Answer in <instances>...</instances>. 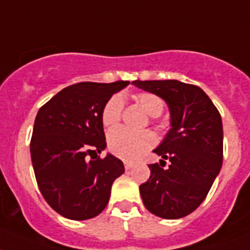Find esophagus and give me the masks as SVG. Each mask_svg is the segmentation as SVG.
I'll return each mask as SVG.
<instances>
[{
    "instance_id": "34e87169",
    "label": "esophagus",
    "mask_w": 250,
    "mask_h": 250,
    "mask_svg": "<svg viewBox=\"0 0 250 250\" xmlns=\"http://www.w3.org/2000/svg\"><path fill=\"white\" fill-rule=\"evenodd\" d=\"M124 166H125L126 170H130V168H133L134 167V164L133 162H130V161H125V162H124Z\"/></svg>"
}]
</instances>
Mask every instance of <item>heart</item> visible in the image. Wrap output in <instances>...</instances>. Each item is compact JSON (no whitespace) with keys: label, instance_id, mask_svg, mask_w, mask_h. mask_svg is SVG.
I'll return each instance as SVG.
<instances>
[{"label":"heart","instance_id":"b5f03b06","mask_svg":"<svg viewBox=\"0 0 250 250\" xmlns=\"http://www.w3.org/2000/svg\"><path fill=\"white\" fill-rule=\"evenodd\" d=\"M135 102L149 116L157 117L164 111V101L157 94L139 92L134 94ZM124 102L119 94H115L104 103L101 112V121L107 130L119 125L123 116ZM156 144V137L150 131L134 133L127 129H116L108 134V149L112 154L123 160H137Z\"/></svg>","mask_w":250,"mask_h":250}]
</instances>
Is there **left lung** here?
Returning a JSON list of instances; mask_svg holds the SVG:
<instances>
[{"label":"left lung","instance_id":"left-lung-1","mask_svg":"<svg viewBox=\"0 0 250 250\" xmlns=\"http://www.w3.org/2000/svg\"><path fill=\"white\" fill-rule=\"evenodd\" d=\"M133 84L164 98L171 113L170 131L153 150L170 165L167 169L149 165V179L139 187L143 203L158 217H185L206 199L221 170V115L193 84L179 80H134Z\"/></svg>","mask_w":250,"mask_h":250}]
</instances>
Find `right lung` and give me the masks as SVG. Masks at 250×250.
I'll list each match as a JSON object with an SVG mask.
<instances>
[{
  "label": "right lung",
  "mask_w": 250,
  "mask_h": 250,
  "mask_svg": "<svg viewBox=\"0 0 250 250\" xmlns=\"http://www.w3.org/2000/svg\"><path fill=\"white\" fill-rule=\"evenodd\" d=\"M129 82H82L66 86L37 113L30 156L43 198L70 220H88L106 208L124 164L106 148L101 121L104 103ZM91 156V160L87 158Z\"/></svg>",
  "instance_id": "1"
}]
</instances>
